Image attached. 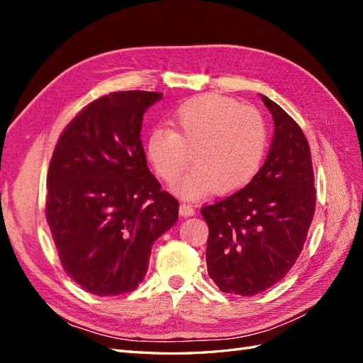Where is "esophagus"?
Listing matches in <instances>:
<instances>
[{"instance_id":"1","label":"esophagus","mask_w":363,"mask_h":363,"mask_svg":"<svg viewBox=\"0 0 363 363\" xmlns=\"http://www.w3.org/2000/svg\"><path fill=\"white\" fill-rule=\"evenodd\" d=\"M179 211H180V215L184 216V218L194 216V215H195V208H194L191 204H186V203H182V204H180Z\"/></svg>"}]
</instances>
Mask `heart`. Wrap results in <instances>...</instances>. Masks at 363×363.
Listing matches in <instances>:
<instances>
[{
	"mask_svg": "<svg viewBox=\"0 0 363 363\" xmlns=\"http://www.w3.org/2000/svg\"><path fill=\"white\" fill-rule=\"evenodd\" d=\"M171 128H155L147 157L159 177L172 184L192 160L195 167L177 186L184 199L213 191L235 192L256 177L268 147L259 112L216 94L192 96L175 107Z\"/></svg>",
	"mask_w": 363,
	"mask_h": 363,
	"instance_id": "b5f03b06",
	"label": "heart"
}]
</instances>
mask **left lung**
I'll list each match as a JSON object with an SVG mask.
<instances>
[{"instance_id":"8db88e82","label":"left lung","mask_w":363,"mask_h":363,"mask_svg":"<svg viewBox=\"0 0 363 363\" xmlns=\"http://www.w3.org/2000/svg\"><path fill=\"white\" fill-rule=\"evenodd\" d=\"M274 119L265 163L245 188L201 208L208 276L223 292L252 296L280 281L303 250L316 204L311 148L300 125L260 95Z\"/></svg>"}]
</instances>
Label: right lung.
I'll list each match as a JSON object with an SVG mask.
<instances>
[{"instance_id": "obj_1", "label": "right lung", "mask_w": 363, "mask_h": 363, "mask_svg": "<svg viewBox=\"0 0 363 363\" xmlns=\"http://www.w3.org/2000/svg\"><path fill=\"white\" fill-rule=\"evenodd\" d=\"M162 92L124 91L87 104L63 130L47 177V221L63 269L89 294L121 295L144 280L155 240L177 223L140 140Z\"/></svg>"}]
</instances>
